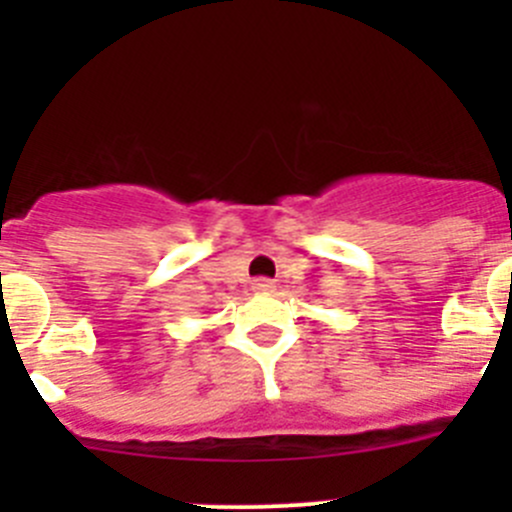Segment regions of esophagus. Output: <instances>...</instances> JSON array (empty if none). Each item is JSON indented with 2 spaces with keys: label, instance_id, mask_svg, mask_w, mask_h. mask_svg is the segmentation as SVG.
<instances>
[{
  "label": "esophagus",
  "instance_id": "esophagus-1",
  "mask_svg": "<svg viewBox=\"0 0 512 512\" xmlns=\"http://www.w3.org/2000/svg\"><path fill=\"white\" fill-rule=\"evenodd\" d=\"M252 289H255V292H272V289H275V282L265 280V277H262V280L252 282Z\"/></svg>",
  "mask_w": 512,
  "mask_h": 512
}]
</instances>
